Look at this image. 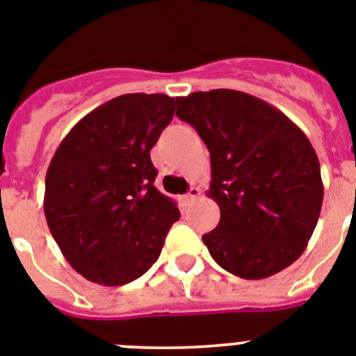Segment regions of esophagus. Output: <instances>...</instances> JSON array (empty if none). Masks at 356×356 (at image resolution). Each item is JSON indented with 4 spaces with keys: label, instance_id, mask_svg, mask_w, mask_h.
I'll list each match as a JSON object with an SVG mask.
<instances>
[{
    "label": "esophagus",
    "instance_id": "34e87169",
    "mask_svg": "<svg viewBox=\"0 0 356 356\" xmlns=\"http://www.w3.org/2000/svg\"><path fill=\"white\" fill-rule=\"evenodd\" d=\"M198 197H200V190H198L197 186H191L190 191H188V195L184 197V202L186 204H191V202L197 200Z\"/></svg>",
    "mask_w": 356,
    "mask_h": 356
}]
</instances>
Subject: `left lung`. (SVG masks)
<instances>
[{"mask_svg": "<svg viewBox=\"0 0 356 356\" xmlns=\"http://www.w3.org/2000/svg\"><path fill=\"white\" fill-rule=\"evenodd\" d=\"M211 154L209 195L216 229L202 236L223 270L246 280L293 264L312 236L323 204L319 159L300 127L262 99L218 88L177 99Z\"/></svg>", "mask_w": 356, "mask_h": 356, "instance_id": "1", "label": "left lung"}]
</instances>
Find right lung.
I'll return each instance as SVG.
<instances>
[{"label":"right lung","instance_id":"right-lung-1","mask_svg":"<svg viewBox=\"0 0 356 356\" xmlns=\"http://www.w3.org/2000/svg\"><path fill=\"white\" fill-rule=\"evenodd\" d=\"M177 97L126 94L67 133L46 174L44 214L63 257L86 280L124 286L161 254L179 220L175 200L154 186L150 149Z\"/></svg>","mask_w":356,"mask_h":356}]
</instances>
